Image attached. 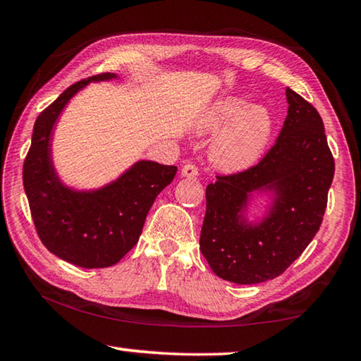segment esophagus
Instances as JSON below:
<instances>
[{
  "mask_svg": "<svg viewBox=\"0 0 361 361\" xmlns=\"http://www.w3.org/2000/svg\"><path fill=\"white\" fill-rule=\"evenodd\" d=\"M181 175L185 176V178H195V176L199 175V169L194 166V164H186V166H183L181 169Z\"/></svg>",
  "mask_w": 361,
  "mask_h": 361,
  "instance_id": "obj_1",
  "label": "esophagus"
}]
</instances>
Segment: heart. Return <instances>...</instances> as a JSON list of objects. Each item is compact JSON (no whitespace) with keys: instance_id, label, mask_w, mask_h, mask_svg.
<instances>
[{"instance_id":"b5f03b06","label":"heart","mask_w":361,"mask_h":361,"mask_svg":"<svg viewBox=\"0 0 361 361\" xmlns=\"http://www.w3.org/2000/svg\"><path fill=\"white\" fill-rule=\"evenodd\" d=\"M272 126V114L264 105H247L243 97L228 95L207 109L199 121V132L221 129L212 145V162L224 172H239L253 166L264 151Z\"/></svg>"}]
</instances>
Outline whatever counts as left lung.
<instances>
[{"instance_id":"left-lung-1","label":"left lung","mask_w":361,"mask_h":361,"mask_svg":"<svg viewBox=\"0 0 361 361\" xmlns=\"http://www.w3.org/2000/svg\"><path fill=\"white\" fill-rule=\"evenodd\" d=\"M286 102L288 116L266 156L207 186L200 252L229 282L252 285L279 277L312 242L325 215L334 159L323 121L290 87ZM255 190L273 194V207L258 225L243 216Z\"/></svg>"}]
</instances>
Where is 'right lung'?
Here are the masks:
<instances>
[{"mask_svg":"<svg viewBox=\"0 0 361 361\" xmlns=\"http://www.w3.org/2000/svg\"><path fill=\"white\" fill-rule=\"evenodd\" d=\"M113 78L102 73L81 79L51 103L35 122L23 162V188L41 242L60 259L85 269L113 266L135 247L151 205L176 173L175 166L140 161L97 191H75L59 180L51 159L54 124L78 90Z\"/></svg>","mask_w":361,"mask_h":361,"instance_id":"right-lung-1","label":"right lung"}]
</instances>
